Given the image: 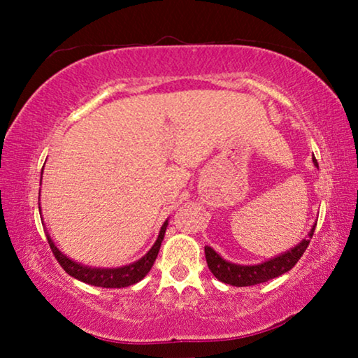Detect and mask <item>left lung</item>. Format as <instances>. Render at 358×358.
Listing matches in <instances>:
<instances>
[{
	"instance_id": "obj_1",
	"label": "left lung",
	"mask_w": 358,
	"mask_h": 358,
	"mask_svg": "<svg viewBox=\"0 0 358 358\" xmlns=\"http://www.w3.org/2000/svg\"><path fill=\"white\" fill-rule=\"evenodd\" d=\"M313 161L317 166L316 159ZM315 228L316 227H313L310 234H308L310 238H313V234H315ZM308 244H310V239H303L298 246L292 248L290 251L280 254V256L273 257L271 261L257 264V266H238V264L224 261L210 246H205V259H207L210 272L220 282L234 287H251L271 280V278H275L295 267V264L300 261L303 252L306 251Z\"/></svg>"
}]
</instances>
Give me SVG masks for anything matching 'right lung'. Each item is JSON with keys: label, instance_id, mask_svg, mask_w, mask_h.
<instances>
[{"label": "right lung", "instance_id": "1", "mask_svg": "<svg viewBox=\"0 0 358 358\" xmlns=\"http://www.w3.org/2000/svg\"><path fill=\"white\" fill-rule=\"evenodd\" d=\"M166 227H168V220H166L163 227H161L158 239H156L153 248H151L150 251L140 259V261L130 264V266L119 267V268H96V267L81 266V264L71 261L70 257H66L65 254L58 251L50 236H47V241L50 244V249L58 264H60L63 271L70 273L71 277H75L78 280L90 283V285H94V287L122 288V287H129V285H134L136 282H140L141 278L150 272V268L153 267L156 257H158L161 241H163L164 233H166Z\"/></svg>", "mask_w": 358, "mask_h": 358}]
</instances>
